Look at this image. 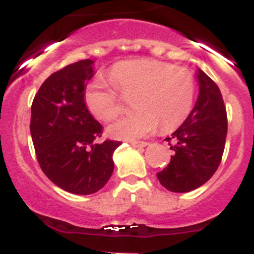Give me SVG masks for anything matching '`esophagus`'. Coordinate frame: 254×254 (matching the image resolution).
I'll list each match as a JSON object with an SVG mask.
<instances>
[{
    "label": "esophagus",
    "mask_w": 254,
    "mask_h": 254,
    "mask_svg": "<svg viewBox=\"0 0 254 254\" xmlns=\"http://www.w3.org/2000/svg\"><path fill=\"white\" fill-rule=\"evenodd\" d=\"M131 145L133 148H145V146H148L149 142L146 141H131Z\"/></svg>",
    "instance_id": "34e87169"
}]
</instances>
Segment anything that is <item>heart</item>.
Segmentation results:
<instances>
[{"mask_svg": "<svg viewBox=\"0 0 254 254\" xmlns=\"http://www.w3.org/2000/svg\"><path fill=\"white\" fill-rule=\"evenodd\" d=\"M109 81L97 78L84 90V103L91 114L110 122L122 112V101L131 99L136 113L109 126L112 137L136 140L153 133L160 125L163 131L179 127L191 112L194 77L188 69L153 59L118 63L110 69Z\"/></svg>", "mask_w": 254, "mask_h": 254, "instance_id": "obj_1", "label": "heart"}]
</instances>
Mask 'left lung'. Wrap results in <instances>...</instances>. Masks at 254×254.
<instances>
[{"mask_svg": "<svg viewBox=\"0 0 254 254\" xmlns=\"http://www.w3.org/2000/svg\"><path fill=\"white\" fill-rule=\"evenodd\" d=\"M199 95L185 122L166 141L171 162L157 173L162 186L173 192H188L205 184L217 171L227 133V116L220 88L198 69Z\"/></svg>", "mask_w": 254, "mask_h": 254, "instance_id": "left-lung-1", "label": "left lung"}]
</instances>
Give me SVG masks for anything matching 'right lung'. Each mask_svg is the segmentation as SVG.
Masks as SVG:
<instances>
[{
  "mask_svg": "<svg viewBox=\"0 0 254 254\" xmlns=\"http://www.w3.org/2000/svg\"><path fill=\"white\" fill-rule=\"evenodd\" d=\"M94 62L81 60L43 82L32 104L30 135L41 170L65 191L88 195L104 188L114 170L113 153L121 142L101 137L103 126L84 103Z\"/></svg>",
  "mask_w": 254,
  "mask_h": 254,
  "instance_id": "add662e5",
  "label": "right lung"
}]
</instances>
